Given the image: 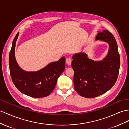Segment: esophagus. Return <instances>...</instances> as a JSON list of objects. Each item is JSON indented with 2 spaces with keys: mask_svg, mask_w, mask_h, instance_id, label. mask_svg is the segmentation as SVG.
<instances>
[{
  "mask_svg": "<svg viewBox=\"0 0 129 129\" xmlns=\"http://www.w3.org/2000/svg\"><path fill=\"white\" fill-rule=\"evenodd\" d=\"M71 59L70 58H68L66 59V62H67V64L69 65H70L71 64Z\"/></svg>",
  "mask_w": 129,
  "mask_h": 129,
  "instance_id": "esophagus-1",
  "label": "esophagus"
}]
</instances>
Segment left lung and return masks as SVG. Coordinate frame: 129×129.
Here are the masks:
<instances>
[{
    "label": "left lung",
    "instance_id": "1",
    "mask_svg": "<svg viewBox=\"0 0 129 129\" xmlns=\"http://www.w3.org/2000/svg\"><path fill=\"white\" fill-rule=\"evenodd\" d=\"M107 42L108 54L104 60L95 61L84 53L72 56L75 89L81 96L93 98L103 94L113 86L117 80L120 68V55L116 40L111 32H99L96 39Z\"/></svg>",
    "mask_w": 129,
    "mask_h": 129
}]
</instances>
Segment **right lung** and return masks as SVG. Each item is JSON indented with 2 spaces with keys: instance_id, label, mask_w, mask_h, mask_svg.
Wrapping results in <instances>:
<instances>
[{
  "instance_id": "1",
  "label": "right lung",
  "mask_w": 129,
  "mask_h": 129,
  "mask_svg": "<svg viewBox=\"0 0 129 129\" xmlns=\"http://www.w3.org/2000/svg\"><path fill=\"white\" fill-rule=\"evenodd\" d=\"M19 33L12 42L9 54L10 73L13 83L21 93L35 98L47 96L54 90L57 82L65 69V59L63 57L57 61L49 63L41 70L27 72L19 67L15 56L16 42Z\"/></svg>"
}]
</instances>
